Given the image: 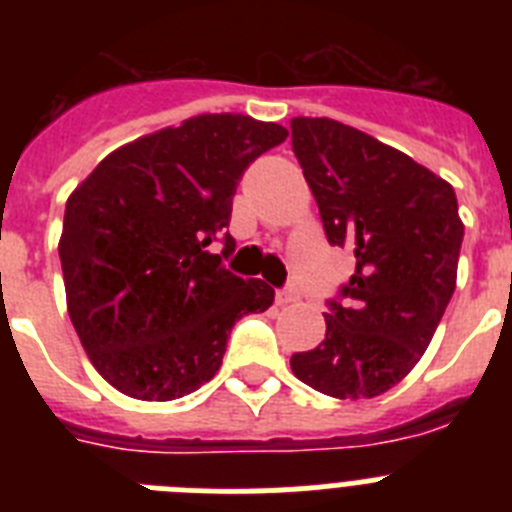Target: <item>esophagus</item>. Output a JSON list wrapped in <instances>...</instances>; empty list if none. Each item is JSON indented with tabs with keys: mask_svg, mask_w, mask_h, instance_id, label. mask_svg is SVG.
Returning a JSON list of instances; mask_svg holds the SVG:
<instances>
[{
	"mask_svg": "<svg viewBox=\"0 0 512 512\" xmlns=\"http://www.w3.org/2000/svg\"><path fill=\"white\" fill-rule=\"evenodd\" d=\"M300 300V292L295 287H287V289H279L277 292V305H289V302H297Z\"/></svg>",
	"mask_w": 512,
	"mask_h": 512,
	"instance_id": "34e87169",
	"label": "esophagus"
}]
</instances>
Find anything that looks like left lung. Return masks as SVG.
Instances as JSON below:
<instances>
[{
  "mask_svg": "<svg viewBox=\"0 0 512 512\" xmlns=\"http://www.w3.org/2000/svg\"><path fill=\"white\" fill-rule=\"evenodd\" d=\"M289 125L328 241L356 256L341 300L323 312L325 338L289 366L323 395L369 400L408 377L454 295L464 238L454 187L338 120Z\"/></svg>",
  "mask_w": 512,
  "mask_h": 512,
  "instance_id": "obj_1",
  "label": "left lung"
}]
</instances>
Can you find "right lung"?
<instances>
[{"instance_id": "1", "label": "right lung", "mask_w": 512, "mask_h": 512, "mask_svg": "<svg viewBox=\"0 0 512 512\" xmlns=\"http://www.w3.org/2000/svg\"><path fill=\"white\" fill-rule=\"evenodd\" d=\"M287 128L248 115H197L99 161L71 192L58 241L66 307L89 361L122 395L166 402L223 364L230 328L274 289L223 269L238 179Z\"/></svg>"}]
</instances>
